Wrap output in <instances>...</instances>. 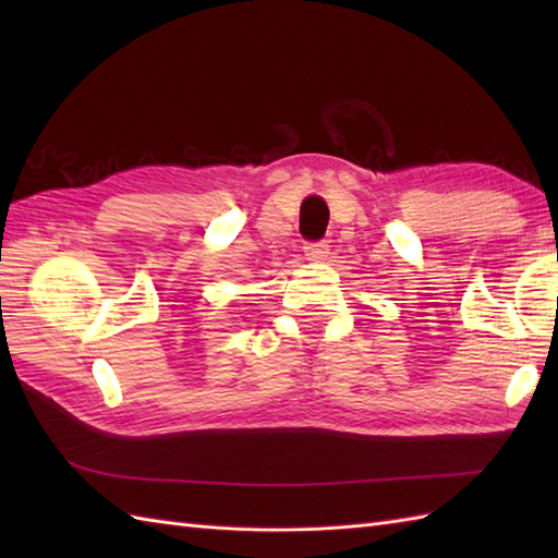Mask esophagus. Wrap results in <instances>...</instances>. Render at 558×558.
I'll list each match as a JSON object with an SVG mask.
<instances>
[{
    "label": "esophagus",
    "mask_w": 558,
    "mask_h": 558,
    "mask_svg": "<svg viewBox=\"0 0 558 558\" xmlns=\"http://www.w3.org/2000/svg\"><path fill=\"white\" fill-rule=\"evenodd\" d=\"M304 254H306V258H312V260L324 258L328 254V242L326 240H322V242H306L304 244Z\"/></svg>",
    "instance_id": "34e87169"
}]
</instances>
